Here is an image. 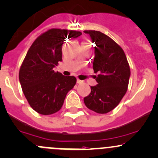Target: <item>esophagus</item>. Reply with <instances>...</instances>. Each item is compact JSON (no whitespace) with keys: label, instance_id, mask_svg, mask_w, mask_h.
<instances>
[{"label":"esophagus","instance_id":"34e87169","mask_svg":"<svg viewBox=\"0 0 158 158\" xmlns=\"http://www.w3.org/2000/svg\"><path fill=\"white\" fill-rule=\"evenodd\" d=\"M82 82H83V81L80 80V79H77V83H78V84H82Z\"/></svg>","mask_w":158,"mask_h":158}]
</instances>
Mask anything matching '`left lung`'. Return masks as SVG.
Segmentation results:
<instances>
[{
    "mask_svg": "<svg viewBox=\"0 0 158 158\" xmlns=\"http://www.w3.org/2000/svg\"><path fill=\"white\" fill-rule=\"evenodd\" d=\"M95 43L93 69L98 85L91 86L84 103L89 110L106 114L115 109L127 92L131 70L124 50L100 31H84Z\"/></svg>",
    "mask_w": 158,
    "mask_h": 158,
    "instance_id": "left-lung-1",
    "label": "left lung"
}]
</instances>
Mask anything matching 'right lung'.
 Listing matches in <instances>:
<instances>
[{
  "instance_id": "obj_1",
  "label": "right lung",
  "mask_w": 158,
  "mask_h": 158,
  "mask_svg": "<svg viewBox=\"0 0 158 158\" xmlns=\"http://www.w3.org/2000/svg\"><path fill=\"white\" fill-rule=\"evenodd\" d=\"M79 31L52 28L32 43L21 65L19 78L22 91L31 108L41 115L55 113L61 109L67 92L76 79L55 72L62 60V45L66 38H76Z\"/></svg>"
}]
</instances>
